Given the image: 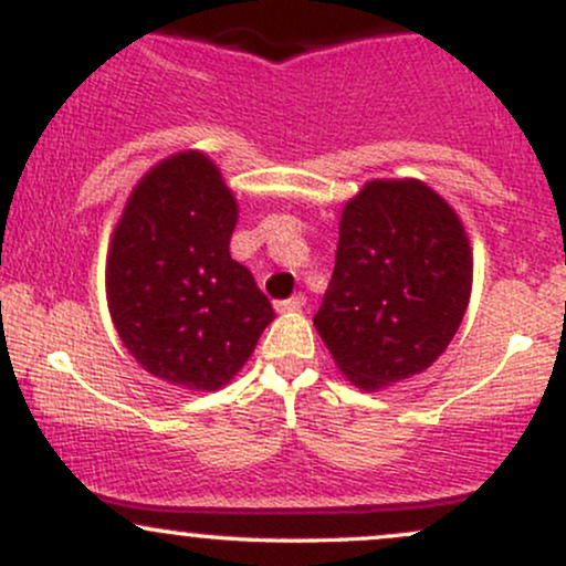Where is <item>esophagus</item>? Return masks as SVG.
<instances>
[{
	"instance_id": "obj_1",
	"label": "esophagus",
	"mask_w": 566,
	"mask_h": 566,
	"mask_svg": "<svg viewBox=\"0 0 566 566\" xmlns=\"http://www.w3.org/2000/svg\"><path fill=\"white\" fill-rule=\"evenodd\" d=\"M303 303H305V295L303 292H297V295H292V297H287V301H282L276 305L279 311H297V308H303Z\"/></svg>"
}]
</instances>
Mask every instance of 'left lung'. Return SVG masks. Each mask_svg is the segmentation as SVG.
<instances>
[{"label": "left lung", "instance_id": "left-lung-1", "mask_svg": "<svg viewBox=\"0 0 566 566\" xmlns=\"http://www.w3.org/2000/svg\"><path fill=\"white\" fill-rule=\"evenodd\" d=\"M463 223L420 180H369L343 207L316 333L354 386L375 391L444 354L471 297Z\"/></svg>", "mask_w": 566, "mask_h": 566}]
</instances>
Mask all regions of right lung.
Returning a JSON list of instances; mask_svg holds the SVG:
<instances>
[{"label":"right lung","instance_id":"obj_1","mask_svg":"<svg viewBox=\"0 0 566 566\" xmlns=\"http://www.w3.org/2000/svg\"><path fill=\"white\" fill-rule=\"evenodd\" d=\"M237 218L218 167L186 151L135 186L114 229V327L138 365L172 386L218 391L274 322L271 301L229 252Z\"/></svg>","mask_w":566,"mask_h":566}]
</instances>
